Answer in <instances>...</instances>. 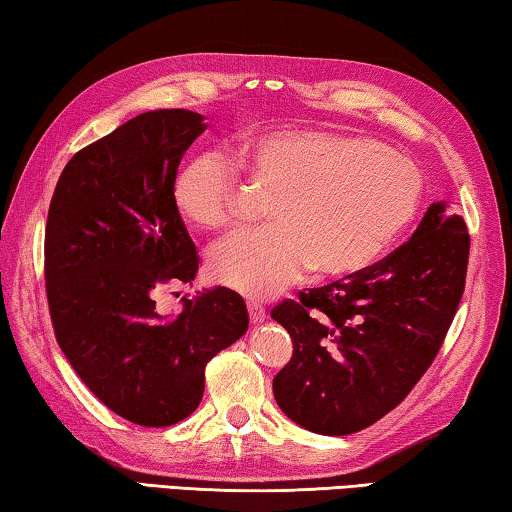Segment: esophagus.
Masks as SVG:
<instances>
[{"label":"esophagus","instance_id":"1","mask_svg":"<svg viewBox=\"0 0 512 512\" xmlns=\"http://www.w3.org/2000/svg\"><path fill=\"white\" fill-rule=\"evenodd\" d=\"M247 310H249V321L251 324H263L265 321V308L261 306V303L256 301H247Z\"/></svg>","mask_w":512,"mask_h":512}]
</instances>
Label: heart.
Wrapping results in <instances>:
<instances>
[{
	"instance_id": "b5f03b06",
	"label": "heart",
	"mask_w": 512,
	"mask_h": 512,
	"mask_svg": "<svg viewBox=\"0 0 512 512\" xmlns=\"http://www.w3.org/2000/svg\"><path fill=\"white\" fill-rule=\"evenodd\" d=\"M233 164L272 193L267 227L218 242L215 283L247 297H272L310 267L351 276L387 254L414 222L423 177L411 159L371 139L321 128L251 132ZM236 170L220 155L188 157L175 170L170 202L188 227L220 231L236 211Z\"/></svg>"
}]
</instances>
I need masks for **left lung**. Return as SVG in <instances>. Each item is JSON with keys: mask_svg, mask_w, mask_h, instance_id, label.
<instances>
[{"mask_svg": "<svg viewBox=\"0 0 512 512\" xmlns=\"http://www.w3.org/2000/svg\"><path fill=\"white\" fill-rule=\"evenodd\" d=\"M468 254L463 218L434 202L380 263L279 303L272 319L294 346L272 384L283 414L315 434L346 436L396 409L443 344Z\"/></svg>", "mask_w": 512, "mask_h": 512, "instance_id": "8db88e82", "label": "left lung"}]
</instances>
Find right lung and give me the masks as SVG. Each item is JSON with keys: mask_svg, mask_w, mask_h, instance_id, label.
Segmentation results:
<instances>
[{"mask_svg": "<svg viewBox=\"0 0 512 512\" xmlns=\"http://www.w3.org/2000/svg\"><path fill=\"white\" fill-rule=\"evenodd\" d=\"M204 130L191 110L134 116L69 159L49 206L44 274L58 344L105 407L143 427L191 416L206 362L249 326L227 288L182 297L175 317L157 312V292L193 283L200 265L170 184Z\"/></svg>", "mask_w": 512, "mask_h": 512, "instance_id": "add662e5", "label": "right lung"}]
</instances>
